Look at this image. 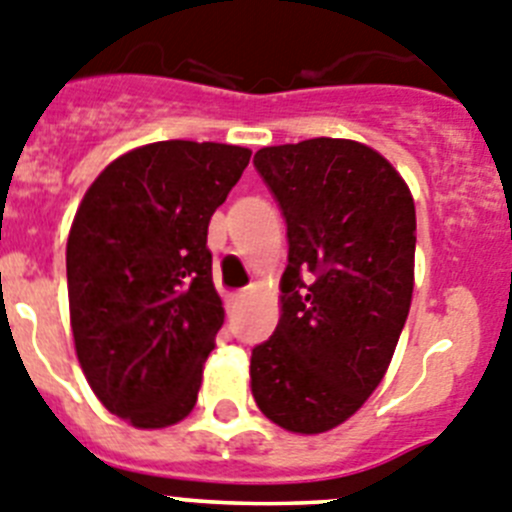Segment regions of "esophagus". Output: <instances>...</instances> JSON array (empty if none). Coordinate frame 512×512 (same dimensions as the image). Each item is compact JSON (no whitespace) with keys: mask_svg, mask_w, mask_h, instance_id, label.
<instances>
[{"mask_svg":"<svg viewBox=\"0 0 512 512\" xmlns=\"http://www.w3.org/2000/svg\"><path fill=\"white\" fill-rule=\"evenodd\" d=\"M247 298V290H237V293H232V296H229V301H227V306L229 308H234V306H239V303L245 301Z\"/></svg>","mask_w":512,"mask_h":512,"instance_id":"esophagus-1","label":"esophagus"}]
</instances>
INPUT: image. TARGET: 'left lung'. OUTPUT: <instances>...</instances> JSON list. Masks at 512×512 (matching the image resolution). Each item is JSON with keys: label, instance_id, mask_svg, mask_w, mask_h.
<instances>
[{"label": "left lung", "instance_id": "obj_1", "mask_svg": "<svg viewBox=\"0 0 512 512\" xmlns=\"http://www.w3.org/2000/svg\"><path fill=\"white\" fill-rule=\"evenodd\" d=\"M255 168L288 224L283 313L252 349V395L293 434L362 408L393 359L413 296L416 206L398 170L354 140L262 147Z\"/></svg>", "mask_w": 512, "mask_h": 512}]
</instances>
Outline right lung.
<instances>
[{"mask_svg":"<svg viewBox=\"0 0 512 512\" xmlns=\"http://www.w3.org/2000/svg\"><path fill=\"white\" fill-rule=\"evenodd\" d=\"M252 150L165 140L101 170L66 245L78 362L109 413L137 428L183 421L224 324L206 247L211 214Z\"/></svg>","mask_w":512,"mask_h":512,"instance_id":"1","label":"right lung"}]
</instances>
